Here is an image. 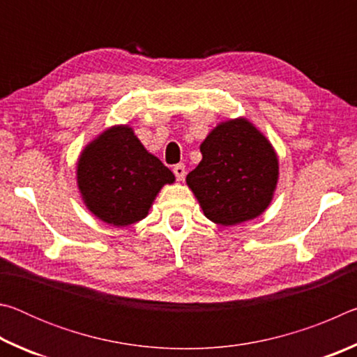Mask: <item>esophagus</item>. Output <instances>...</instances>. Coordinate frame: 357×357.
Here are the masks:
<instances>
[{"label": "esophagus", "mask_w": 357, "mask_h": 357, "mask_svg": "<svg viewBox=\"0 0 357 357\" xmlns=\"http://www.w3.org/2000/svg\"><path fill=\"white\" fill-rule=\"evenodd\" d=\"M173 173H174V176H176L178 181H183L184 176H185V167H184V164L174 165L173 167Z\"/></svg>", "instance_id": "34e87169"}]
</instances>
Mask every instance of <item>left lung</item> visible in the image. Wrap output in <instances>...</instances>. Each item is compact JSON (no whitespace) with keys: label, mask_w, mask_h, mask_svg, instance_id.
<instances>
[{"label":"left lung","mask_w":357,"mask_h":357,"mask_svg":"<svg viewBox=\"0 0 357 357\" xmlns=\"http://www.w3.org/2000/svg\"><path fill=\"white\" fill-rule=\"evenodd\" d=\"M200 151L203 159L185 183L209 220L229 227L264 213L279 181V159L250 121L236 118L215 126Z\"/></svg>","instance_id":"1"}]
</instances>
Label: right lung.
Instances as JSON below:
<instances>
[{
	"instance_id": "1",
	"label": "right lung",
	"mask_w": 357,
	"mask_h": 357,
	"mask_svg": "<svg viewBox=\"0 0 357 357\" xmlns=\"http://www.w3.org/2000/svg\"><path fill=\"white\" fill-rule=\"evenodd\" d=\"M174 174L148 153L129 126H113L78 157L77 184L83 203L102 222L128 227L148 215Z\"/></svg>"
}]
</instances>
